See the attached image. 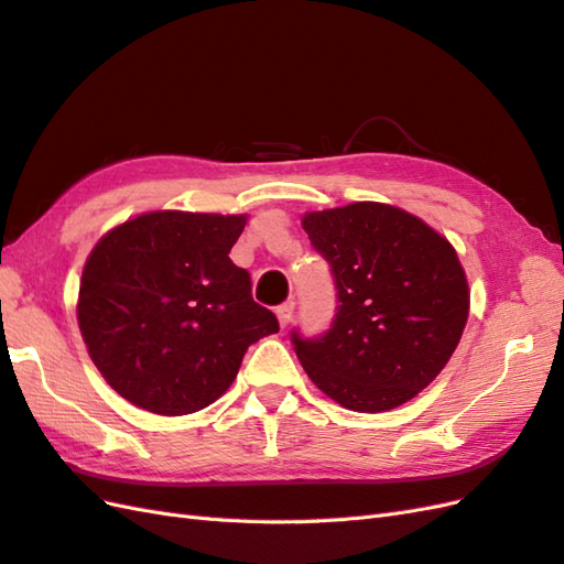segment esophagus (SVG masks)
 Wrapping results in <instances>:
<instances>
[{
  "label": "esophagus",
  "mask_w": 564,
  "mask_h": 564,
  "mask_svg": "<svg viewBox=\"0 0 564 564\" xmlns=\"http://www.w3.org/2000/svg\"><path fill=\"white\" fill-rule=\"evenodd\" d=\"M293 312H295V302L293 300H288V302H283V305H279L276 307V316H279V324L285 328L288 324H291V319H293Z\"/></svg>",
  "instance_id": "1"
}]
</instances>
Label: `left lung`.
Returning a JSON list of instances; mask_svg holds the SVG:
<instances>
[{
	"mask_svg": "<svg viewBox=\"0 0 564 564\" xmlns=\"http://www.w3.org/2000/svg\"><path fill=\"white\" fill-rule=\"evenodd\" d=\"M302 228L330 264L340 302L328 334H293L302 369L340 408H400L438 377L467 326L469 283L455 248L383 202L307 212Z\"/></svg>",
	"mask_w": 564,
	"mask_h": 564,
	"instance_id": "obj_1",
	"label": "left lung"
}]
</instances>
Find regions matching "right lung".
Listing matches in <instances>:
<instances>
[{
  "mask_svg": "<svg viewBox=\"0 0 564 564\" xmlns=\"http://www.w3.org/2000/svg\"><path fill=\"white\" fill-rule=\"evenodd\" d=\"M248 214L156 209L97 240L85 259L78 326L105 381L162 416L219 400L259 338L279 322L230 262Z\"/></svg>",
  "mask_w": 564,
  "mask_h": 564,
  "instance_id": "obj_1",
  "label": "right lung"
}]
</instances>
